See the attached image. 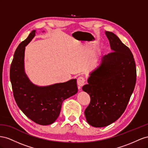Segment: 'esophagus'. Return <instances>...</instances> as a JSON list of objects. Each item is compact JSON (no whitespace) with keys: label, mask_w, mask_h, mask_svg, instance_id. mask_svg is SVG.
<instances>
[{"label":"esophagus","mask_w":148,"mask_h":148,"mask_svg":"<svg viewBox=\"0 0 148 148\" xmlns=\"http://www.w3.org/2000/svg\"><path fill=\"white\" fill-rule=\"evenodd\" d=\"M85 81H86L85 78L82 76H80L77 79V85L79 86V87H82L84 84H85Z\"/></svg>","instance_id":"1"}]
</instances>
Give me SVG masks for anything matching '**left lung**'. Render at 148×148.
<instances>
[{
  "mask_svg": "<svg viewBox=\"0 0 148 148\" xmlns=\"http://www.w3.org/2000/svg\"><path fill=\"white\" fill-rule=\"evenodd\" d=\"M112 51L102 58L100 65L90 73L82 90L90 102L84 114L94 127L112 124L127 107L136 81V68L131 50L116 35L106 32Z\"/></svg>",
  "mask_w": 148,
  "mask_h": 148,
  "instance_id": "1",
  "label": "left lung"
}]
</instances>
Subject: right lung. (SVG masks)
Wrapping results in <instances>:
<instances>
[{
	"label": "right lung",
	"mask_w": 148,
	"mask_h": 148,
	"mask_svg": "<svg viewBox=\"0 0 148 148\" xmlns=\"http://www.w3.org/2000/svg\"><path fill=\"white\" fill-rule=\"evenodd\" d=\"M33 30L16 49L10 66V79L15 102L28 119L41 125L52 124L60 115L65 99L77 92L76 79L47 87L29 82L24 71L25 48L35 35Z\"/></svg>",
	"instance_id": "add662e5"
}]
</instances>
